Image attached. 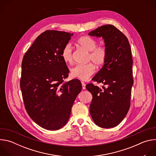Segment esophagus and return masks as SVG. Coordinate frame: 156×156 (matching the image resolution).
Listing matches in <instances>:
<instances>
[{
  "instance_id": "1",
  "label": "esophagus",
  "mask_w": 156,
  "mask_h": 156,
  "mask_svg": "<svg viewBox=\"0 0 156 156\" xmlns=\"http://www.w3.org/2000/svg\"><path fill=\"white\" fill-rule=\"evenodd\" d=\"M81 84H82V88H83V90H85V89H86V84H85L84 82L81 81Z\"/></svg>"
}]
</instances>
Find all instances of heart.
Listing matches in <instances>:
<instances>
[{"instance_id": "heart-1", "label": "heart", "mask_w": 156, "mask_h": 156, "mask_svg": "<svg viewBox=\"0 0 156 156\" xmlns=\"http://www.w3.org/2000/svg\"><path fill=\"white\" fill-rule=\"evenodd\" d=\"M78 44L81 48L90 52L89 60H91L98 66L104 63L107 57L106 49L103 46H97L95 39L90 36H83L78 39ZM61 57L65 63L72 62V49L70 44H66L63 48ZM95 66L93 63L78 64L71 69L70 75L72 78L86 81L95 72Z\"/></svg>"}]
</instances>
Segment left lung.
Returning a JSON list of instances; mask_svg holds the SVG:
<instances>
[{
	"instance_id": "8db88e82",
	"label": "left lung",
	"mask_w": 156,
	"mask_h": 156,
	"mask_svg": "<svg viewBox=\"0 0 156 156\" xmlns=\"http://www.w3.org/2000/svg\"><path fill=\"white\" fill-rule=\"evenodd\" d=\"M88 35L102 37L107 57L101 69L92 79L104 86H86L93 95L90 112L94 122L104 128L118 125L130 106L133 80L131 50L127 37L112 25H102Z\"/></svg>"
}]
</instances>
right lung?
<instances>
[{
    "label": "right lung",
    "instance_id": "right-lung-1",
    "mask_svg": "<svg viewBox=\"0 0 156 156\" xmlns=\"http://www.w3.org/2000/svg\"><path fill=\"white\" fill-rule=\"evenodd\" d=\"M73 35L44 31L22 60L20 88L27 112L36 123L48 130H57L67 123L82 89L77 79L63 83L69 70L61 53Z\"/></svg>",
    "mask_w": 156,
    "mask_h": 156
}]
</instances>
